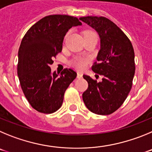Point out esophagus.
Listing matches in <instances>:
<instances>
[{"label": "esophagus", "instance_id": "obj_1", "mask_svg": "<svg viewBox=\"0 0 152 152\" xmlns=\"http://www.w3.org/2000/svg\"><path fill=\"white\" fill-rule=\"evenodd\" d=\"M77 78H78V79H81V78H83V73L78 72V73H77Z\"/></svg>", "mask_w": 152, "mask_h": 152}]
</instances>
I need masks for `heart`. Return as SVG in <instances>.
<instances>
[{"instance_id": "b5f03b06", "label": "heart", "mask_w": 152, "mask_h": 152, "mask_svg": "<svg viewBox=\"0 0 152 152\" xmlns=\"http://www.w3.org/2000/svg\"><path fill=\"white\" fill-rule=\"evenodd\" d=\"M97 35L96 33H95L94 31H91V30H88V31H86V32H84V35ZM88 61V59H86V58H83V57H76V58H75V59L71 62V64H72V66L76 67V69H83L86 67V64H87Z\"/></svg>"}]
</instances>
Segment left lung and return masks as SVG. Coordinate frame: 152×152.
<instances>
[{
    "mask_svg": "<svg viewBox=\"0 0 152 152\" xmlns=\"http://www.w3.org/2000/svg\"><path fill=\"white\" fill-rule=\"evenodd\" d=\"M79 20L99 35L101 49L91 69L103 76L98 83L83 75L88 84L83 94V102L92 113L108 115L123 104L132 88L136 69L133 47L129 38L109 19L91 16Z\"/></svg>",
    "mask_w": 152,
    "mask_h": 152,
    "instance_id": "8db88e82",
    "label": "left lung"
}]
</instances>
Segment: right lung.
Wrapping results in <instances>:
<instances>
[{"mask_svg": "<svg viewBox=\"0 0 152 152\" xmlns=\"http://www.w3.org/2000/svg\"><path fill=\"white\" fill-rule=\"evenodd\" d=\"M82 23L68 15H49L35 23L23 38L18 52L17 74L24 95L37 111L52 113L61 107L65 91L76 79L72 69L52 73L50 64L61 52L64 38Z\"/></svg>", "mask_w": 152, "mask_h": 152, "instance_id": "add662e5", "label": "right lung"}]
</instances>
